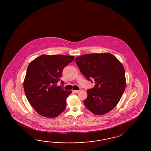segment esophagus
<instances>
[{
	"label": "esophagus",
	"instance_id": "34e87169",
	"mask_svg": "<svg viewBox=\"0 0 151 151\" xmlns=\"http://www.w3.org/2000/svg\"><path fill=\"white\" fill-rule=\"evenodd\" d=\"M80 91V90H73V92L74 93H78Z\"/></svg>",
	"mask_w": 151,
	"mask_h": 151
}]
</instances>
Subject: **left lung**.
Here are the masks:
<instances>
[{
  "label": "left lung",
  "instance_id": "left-lung-1",
  "mask_svg": "<svg viewBox=\"0 0 151 151\" xmlns=\"http://www.w3.org/2000/svg\"><path fill=\"white\" fill-rule=\"evenodd\" d=\"M75 61L87 79L93 78L94 87L87 91L83 103L96 115H104L118 104L125 90V72L122 63L109 53L78 57Z\"/></svg>",
  "mask_w": 151,
  "mask_h": 151
}]
</instances>
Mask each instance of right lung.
Segmentation results:
<instances>
[{
	"mask_svg": "<svg viewBox=\"0 0 151 151\" xmlns=\"http://www.w3.org/2000/svg\"><path fill=\"white\" fill-rule=\"evenodd\" d=\"M74 58L66 55H43L29 64L24 89L29 103L39 115L55 118L66 109L67 97L72 91L55 85L64 68Z\"/></svg>",
	"mask_w": 151,
	"mask_h": 151,
	"instance_id": "obj_1",
	"label": "right lung"
}]
</instances>
